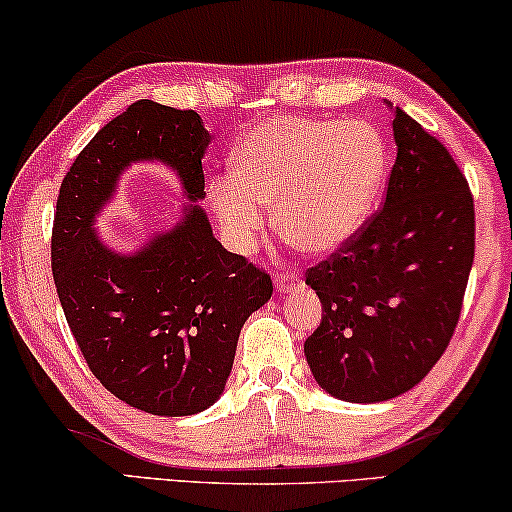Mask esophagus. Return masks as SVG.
<instances>
[{
	"mask_svg": "<svg viewBox=\"0 0 512 512\" xmlns=\"http://www.w3.org/2000/svg\"><path fill=\"white\" fill-rule=\"evenodd\" d=\"M298 286H303V279H300L298 272L293 270H284L275 275V289L279 296H284V293H291L293 289H298Z\"/></svg>",
	"mask_w": 512,
	"mask_h": 512,
	"instance_id": "esophagus-1",
	"label": "esophagus"
}]
</instances>
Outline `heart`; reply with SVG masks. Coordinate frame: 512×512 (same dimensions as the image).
Wrapping results in <instances>:
<instances>
[{
	"label": "heart",
	"instance_id": "heart-1",
	"mask_svg": "<svg viewBox=\"0 0 512 512\" xmlns=\"http://www.w3.org/2000/svg\"><path fill=\"white\" fill-rule=\"evenodd\" d=\"M387 174V146L368 123L275 116L247 132L233 172L209 181V207L230 242L249 254L265 205L279 235L307 254H331L359 233Z\"/></svg>",
	"mask_w": 512,
	"mask_h": 512
}]
</instances>
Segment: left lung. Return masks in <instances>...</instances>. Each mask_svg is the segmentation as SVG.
I'll return each mask as SVG.
<instances>
[{"instance_id": "8db88e82", "label": "left lung", "mask_w": 512, "mask_h": 512, "mask_svg": "<svg viewBox=\"0 0 512 512\" xmlns=\"http://www.w3.org/2000/svg\"><path fill=\"white\" fill-rule=\"evenodd\" d=\"M384 104L396 142L384 205L305 279L324 310L305 340L307 366L347 403L389 401L429 375L459 321L475 256L464 174L415 118Z\"/></svg>"}]
</instances>
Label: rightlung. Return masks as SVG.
<instances>
[{"label": "right lung", "mask_w": 512, "mask_h": 512, "mask_svg": "<svg viewBox=\"0 0 512 512\" xmlns=\"http://www.w3.org/2000/svg\"><path fill=\"white\" fill-rule=\"evenodd\" d=\"M209 142L195 111L139 100L79 153L55 207L53 279L76 345L104 389L160 417L219 401L244 321L272 296L270 277L223 249L198 205ZM135 162L172 169L189 202L170 229L116 252L96 219Z\"/></svg>", "instance_id": "add662e5"}]
</instances>
